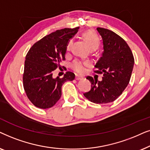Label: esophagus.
I'll return each instance as SVG.
<instances>
[{
  "mask_svg": "<svg viewBox=\"0 0 150 150\" xmlns=\"http://www.w3.org/2000/svg\"><path fill=\"white\" fill-rule=\"evenodd\" d=\"M83 79V77H81V76H79V75H75V79L76 80H80V79Z\"/></svg>",
  "mask_w": 150,
  "mask_h": 150,
  "instance_id": "1",
  "label": "esophagus"
}]
</instances>
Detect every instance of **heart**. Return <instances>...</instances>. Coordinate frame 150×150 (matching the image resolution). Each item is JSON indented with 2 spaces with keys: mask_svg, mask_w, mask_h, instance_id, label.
Here are the masks:
<instances>
[{
  "mask_svg": "<svg viewBox=\"0 0 150 150\" xmlns=\"http://www.w3.org/2000/svg\"><path fill=\"white\" fill-rule=\"evenodd\" d=\"M83 38L91 49H97L99 45V40L97 35L92 31H87L83 33ZM73 39H70L67 45V50L71 51L73 45ZM89 65V62H83L79 59H75L72 62L71 67L74 71L79 74L84 73L86 71V67Z\"/></svg>",
  "mask_w": 150,
  "mask_h": 150,
  "instance_id": "1",
  "label": "heart"
}]
</instances>
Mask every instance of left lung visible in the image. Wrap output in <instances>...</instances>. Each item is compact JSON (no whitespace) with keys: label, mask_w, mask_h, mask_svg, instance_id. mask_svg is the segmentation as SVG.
<instances>
[{"label":"left lung","mask_w":150,"mask_h":150,"mask_svg":"<svg viewBox=\"0 0 150 150\" xmlns=\"http://www.w3.org/2000/svg\"><path fill=\"white\" fill-rule=\"evenodd\" d=\"M102 38V56L96 63L95 73L103 74L102 80L88 76L91 89L83 93L86 98L95 103L112 102L128 85L134 59L130 48L122 38L110 30L97 28Z\"/></svg>","instance_id":"obj_1"}]
</instances>
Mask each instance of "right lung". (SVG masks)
<instances>
[{
	"mask_svg": "<svg viewBox=\"0 0 150 150\" xmlns=\"http://www.w3.org/2000/svg\"><path fill=\"white\" fill-rule=\"evenodd\" d=\"M79 27L57 30L46 35L30 48L25 57L23 86L27 97L35 106L47 109L60 99L62 86L73 81L75 74L68 71L62 78L53 77V71L60 68L65 59L68 42Z\"/></svg>",
	"mask_w": 150,
	"mask_h": 150,
	"instance_id": "1",
	"label": "right lung"
}]
</instances>
